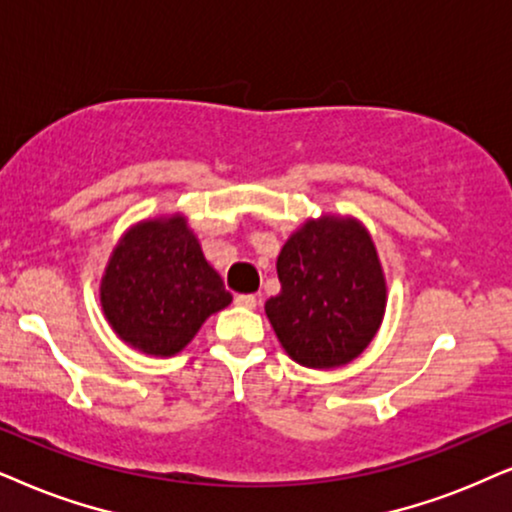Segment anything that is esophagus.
<instances>
[{
  "instance_id": "34e87169",
  "label": "esophagus",
  "mask_w": 512,
  "mask_h": 512,
  "mask_svg": "<svg viewBox=\"0 0 512 512\" xmlns=\"http://www.w3.org/2000/svg\"><path fill=\"white\" fill-rule=\"evenodd\" d=\"M236 304L245 309H255L257 307V297L255 295H236Z\"/></svg>"
}]
</instances>
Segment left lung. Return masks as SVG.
I'll return each instance as SVG.
<instances>
[{
    "label": "left lung",
    "mask_w": 512,
    "mask_h": 512,
    "mask_svg": "<svg viewBox=\"0 0 512 512\" xmlns=\"http://www.w3.org/2000/svg\"><path fill=\"white\" fill-rule=\"evenodd\" d=\"M281 293L264 304L288 357L307 368L357 359L383 323L387 286L371 234L352 217L307 219L276 260Z\"/></svg>",
    "instance_id": "left-lung-1"
}]
</instances>
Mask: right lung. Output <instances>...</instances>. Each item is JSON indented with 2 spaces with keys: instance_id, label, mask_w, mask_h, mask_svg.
<instances>
[{
  "instance_id": "1",
  "label": "right lung",
  "mask_w": 512,
  "mask_h": 512,
  "mask_svg": "<svg viewBox=\"0 0 512 512\" xmlns=\"http://www.w3.org/2000/svg\"><path fill=\"white\" fill-rule=\"evenodd\" d=\"M229 302L222 276L181 215L132 226L101 278V307L113 331L151 357L181 352Z\"/></svg>"
}]
</instances>
